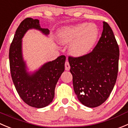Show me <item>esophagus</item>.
Masks as SVG:
<instances>
[{
    "mask_svg": "<svg viewBox=\"0 0 128 128\" xmlns=\"http://www.w3.org/2000/svg\"><path fill=\"white\" fill-rule=\"evenodd\" d=\"M70 65H69V63L68 60H66L65 62V69L66 70H69L70 69Z\"/></svg>",
    "mask_w": 128,
    "mask_h": 128,
    "instance_id": "esophagus-1",
    "label": "esophagus"
}]
</instances>
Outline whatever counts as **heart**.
<instances>
[{
  "instance_id": "b5f03b06",
  "label": "heart",
  "mask_w": 128,
  "mask_h": 128,
  "mask_svg": "<svg viewBox=\"0 0 128 128\" xmlns=\"http://www.w3.org/2000/svg\"><path fill=\"white\" fill-rule=\"evenodd\" d=\"M99 36L100 29L97 25L88 22L64 27L57 34L59 43L70 44L69 53L76 58L89 54L97 42Z\"/></svg>"
}]
</instances>
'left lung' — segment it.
<instances>
[{
	"mask_svg": "<svg viewBox=\"0 0 128 128\" xmlns=\"http://www.w3.org/2000/svg\"><path fill=\"white\" fill-rule=\"evenodd\" d=\"M120 50L112 29L103 22V30L94 50L80 58L69 57L74 90L78 100L96 108L108 98L118 72Z\"/></svg>",
	"mask_w": 128,
	"mask_h": 128,
	"instance_id": "left-lung-1",
	"label": "left lung"
}]
</instances>
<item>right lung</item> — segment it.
I'll use <instances>...</instances> for the list:
<instances>
[{
	"label": "right lung",
	"instance_id": "add662e5",
	"mask_svg": "<svg viewBox=\"0 0 128 128\" xmlns=\"http://www.w3.org/2000/svg\"><path fill=\"white\" fill-rule=\"evenodd\" d=\"M30 29L38 30L46 36L49 34V30L42 28L38 19L27 18L20 24L9 49L11 76L21 99L31 107L42 108L52 102L56 85L64 71L66 56H60L30 71L22 51V38Z\"/></svg>",
	"mask_w": 128,
	"mask_h": 128
}]
</instances>
